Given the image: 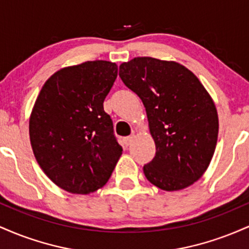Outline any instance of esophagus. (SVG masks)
<instances>
[{
  "label": "esophagus",
  "instance_id": "34e87169",
  "mask_svg": "<svg viewBox=\"0 0 249 249\" xmlns=\"http://www.w3.org/2000/svg\"><path fill=\"white\" fill-rule=\"evenodd\" d=\"M134 138H136V137H134V136H130V137H126V138H124L125 146H128V145L132 144L133 141H134Z\"/></svg>",
  "mask_w": 249,
  "mask_h": 249
}]
</instances>
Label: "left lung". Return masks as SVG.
<instances>
[{"mask_svg": "<svg viewBox=\"0 0 249 249\" xmlns=\"http://www.w3.org/2000/svg\"><path fill=\"white\" fill-rule=\"evenodd\" d=\"M119 76L142 99L156 144V156L142 168L146 179L167 192L193 185L218 141V111L208 91L182 64L153 57L122 63Z\"/></svg>", "mask_w": 249, "mask_h": 249, "instance_id": "8db88e82", "label": "left lung"}]
</instances>
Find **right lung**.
<instances>
[{"mask_svg": "<svg viewBox=\"0 0 249 249\" xmlns=\"http://www.w3.org/2000/svg\"><path fill=\"white\" fill-rule=\"evenodd\" d=\"M118 67L88 61L56 71L44 83L29 118L34 156L53 184L90 194L110 179L123 148L104 111Z\"/></svg>", "mask_w": 249, "mask_h": 249, "instance_id": "right-lung-1", "label": "right lung"}]
</instances>
